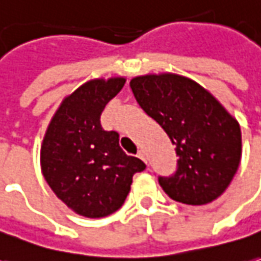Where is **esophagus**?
<instances>
[{"label": "esophagus", "instance_id": "1", "mask_svg": "<svg viewBox=\"0 0 261 261\" xmlns=\"http://www.w3.org/2000/svg\"><path fill=\"white\" fill-rule=\"evenodd\" d=\"M137 155H138V157H140V159H141V160L144 161V163H147V157H145V151H144V150H138Z\"/></svg>", "mask_w": 261, "mask_h": 261}]
</instances>
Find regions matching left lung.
Returning a JSON list of instances; mask_svg holds the SVG:
<instances>
[{"instance_id": "obj_1", "label": "left lung", "mask_w": 261, "mask_h": 261, "mask_svg": "<svg viewBox=\"0 0 261 261\" xmlns=\"http://www.w3.org/2000/svg\"><path fill=\"white\" fill-rule=\"evenodd\" d=\"M130 87L138 106L175 145V171L159 175L168 197L201 205L221 196L242 159L239 123L207 90L181 75H141Z\"/></svg>"}]
</instances>
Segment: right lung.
<instances>
[{
	"label": "right lung",
	"instance_id": "add662e5",
	"mask_svg": "<svg viewBox=\"0 0 261 261\" xmlns=\"http://www.w3.org/2000/svg\"><path fill=\"white\" fill-rule=\"evenodd\" d=\"M124 79L94 80L63 101L41 147L45 181L74 212L98 219L117 212L133 175L145 168L118 144V133L101 127V113L121 91Z\"/></svg>",
	"mask_w": 261,
	"mask_h": 261
}]
</instances>
